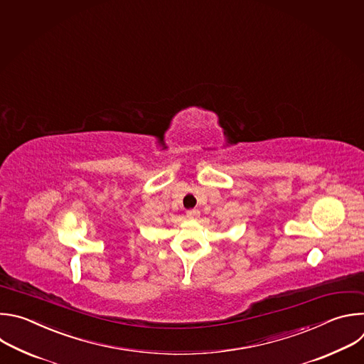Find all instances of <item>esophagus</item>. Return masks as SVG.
<instances>
[{
	"instance_id": "1",
	"label": "esophagus",
	"mask_w": 364,
	"mask_h": 364,
	"mask_svg": "<svg viewBox=\"0 0 364 364\" xmlns=\"http://www.w3.org/2000/svg\"><path fill=\"white\" fill-rule=\"evenodd\" d=\"M199 215H200L199 209H189V210H186V216L189 218V220H198Z\"/></svg>"
}]
</instances>
